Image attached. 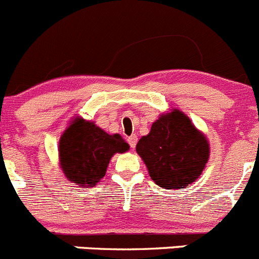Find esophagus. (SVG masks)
<instances>
[{
    "instance_id": "esophagus-1",
    "label": "esophagus",
    "mask_w": 259,
    "mask_h": 259,
    "mask_svg": "<svg viewBox=\"0 0 259 259\" xmlns=\"http://www.w3.org/2000/svg\"><path fill=\"white\" fill-rule=\"evenodd\" d=\"M128 144H130V146L132 147V149H135L136 147V144H137V136L136 135H132V136H130L127 139Z\"/></svg>"
}]
</instances>
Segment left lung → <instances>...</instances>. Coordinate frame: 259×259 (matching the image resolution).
Listing matches in <instances>:
<instances>
[{"label": "left lung", "mask_w": 259, "mask_h": 259, "mask_svg": "<svg viewBox=\"0 0 259 259\" xmlns=\"http://www.w3.org/2000/svg\"><path fill=\"white\" fill-rule=\"evenodd\" d=\"M136 151L150 178L165 189H182L201 177L210 157L207 137L179 109L160 115Z\"/></svg>", "instance_id": "obj_1"}]
</instances>
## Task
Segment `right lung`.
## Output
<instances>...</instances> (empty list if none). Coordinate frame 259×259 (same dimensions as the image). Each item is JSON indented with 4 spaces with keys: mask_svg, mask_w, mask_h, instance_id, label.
Instances as JSON below:
<instances>
[{
    "mask_svg": "<svg viewBox=\"0 0 259 259\" xmlns=\"http://www.w3.org/2000/svg\"><path fill=\"white\" fill-rule=\"evenodd\" d=\"M128 150L130 145L120 135H109L93 120L75 117L61 135L60 166L76 186L93 187L105 176L113 155Z\"/></svg>",
    "mask_w": 259,
    "mask_h": 259,
    "instance_id": "1",
    "label": "right lung"
}]
</instances>
